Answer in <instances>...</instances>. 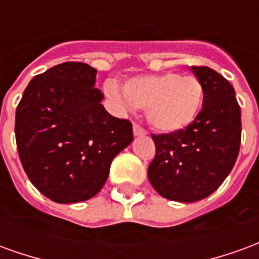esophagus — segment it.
<instances>
[{
    "instance_id": "1",
    "label": "esophagus",
    "mask_w": 259,
    "mask_h": 259,
    "mask_svg": "<svg viewBox=\"0 0 259 259\" xmlns=\"http://www.w3.org/2000/svg\"><path fill=\"white\" fill-rule=\"evenodd\" d=\"M133 135L135 136H144L146 135V130L140 127L139 124H133Z\"/></svg>"
}]
</instances>
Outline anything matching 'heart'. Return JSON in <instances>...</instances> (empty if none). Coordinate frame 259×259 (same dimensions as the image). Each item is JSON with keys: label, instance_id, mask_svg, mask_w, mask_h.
<instances>
[{"label": "heart", "instance_id": "heart-1", "mask_svg": "<svg viewBox=\"0 0 259 259\" xmlns=\"http://www.w3.org/2000/svg\"><path fill=\"white\" fill-rule=\"evenodd\" d=\"M105 91L120 107L146 109L147 120L162 133H178L189 127L204 98L200 80L176 72L132 77L124 81L122 91L108 83Z\"/></svg>", "mask_w": 259, "mask_h": 259}]
</instances>
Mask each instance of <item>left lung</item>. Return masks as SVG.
<instances>
[{
  "label": "left lung",
  "instance_id": "left-lung-1",
  "mask_svg": "<svg viewBox=\"0 0 259 259\" xmlns=\"http://www.w3.org/2000/svg\"><path fill=\"white\" fill-rule=\"evenodd\" d=\"M200 80L202 109L193 123L178 133L152 135L155 158L148 180L165 198L194 202L217 190L237 159L241 141V111L233 85L208 66H191Z\"/></svg>",
  "mask_w": 259,
  "mask_h": 259
}]
</instances>
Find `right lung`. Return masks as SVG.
<instances>
[{
  "label": "right lung",
  "mask_w": 259,
  "mask_h": 259,
  "mask_svg": "<svg viewBox=\"0 0 259 259\" xmlns=\"http://www.w3.org/2000/svg\"><path fill=\"white\" fill-rule=\"evenodd\" d=\"M97 69L64 62L30 80L16 108L20 162L40 193L59 204L90 200L112 159L133 141L132 123L102 107Z\"/></svg>",
  "instance_id": "1"
}]
</instances>
